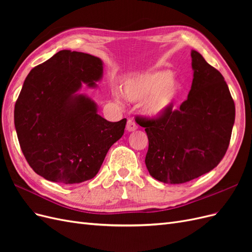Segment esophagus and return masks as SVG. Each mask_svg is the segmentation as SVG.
I'll use <instances>...</instances> for the list:
<instances>
[{
    "mask_svg": "<svg viewBox=\"0 0 252 252\" xmlns=\"http://www.w3.org/2000/svg\"><path fill=\"white\" fill-rule=\"evenodd\" d=\"M136 129H138V125L134 123V121L128 120L127 125H126V130L127 131H134V130H136Z\"/></svg>",
    "mask_w": 252,
    "mask_h": 252,
    "instance_id": "esophagus-1",
    "label": "esophagus"
}]
</instances>
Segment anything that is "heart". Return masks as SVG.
<instances>
[{
  "mask_svg": "<svg viewBox=\"0 0 252 252\" xmlns=\"http://www.w3.org/2000/svg\"><path fill=\"white\" fill-rule=\"evenodd\" d=\"M183 93V84L169 70H152L125 81L123 94L127 100L142 102L144 111L151 118L163 117L171 110Z\"/></svg>",
  "mask_w": 252,
  "mask_h": 252,
  "instance_id": "heart-1",
  "label": "heart"
}]
</instances>
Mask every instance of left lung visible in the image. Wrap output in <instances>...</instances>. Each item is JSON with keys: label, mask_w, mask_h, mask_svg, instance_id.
Segmentation results:
<instances>
[{"label": "left lung", "mask_w": 252, "mask_h": 252, "mask_svg": "<svg viewBox=\"0 0 252 252\" xmlns=\"http://www.w3.org/2000/svg\"><path fill=\"white\" fill-rule=\"evenodd\" d=\"M193 80L179 110L139 118L148 136L145 164L152 178L183 184L209 172L229 146L235 106L224 77L191 50Z\"/></svg>", "instance_id": "obj_1"}]
</instances>
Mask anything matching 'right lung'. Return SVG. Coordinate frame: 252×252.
<instances>
[{
  "mask_svg": "<svg viewBox=\"0 0 252 252\" xmlns=\"http://www.w3.org/2000/svg\"><path fill=\"white\" fill-rule=\"evenodd\" d=\"M102 75L101 59L61 50L26 77L14 126L26 161L44 179L75 184L94 178L124 134L126 119L108 122L89 96L78 94L82 83L95 87Z\"/></svg>",
  "mask_w": 252,
  "mask_h": 252,
  "instance_id": "obj_1",
  "label": "right lung"
}]
</instances>
